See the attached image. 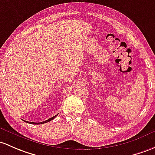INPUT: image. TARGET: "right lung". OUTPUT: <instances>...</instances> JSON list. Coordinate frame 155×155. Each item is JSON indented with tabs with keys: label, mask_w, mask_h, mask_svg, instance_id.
<instances>
[{
	"label": "right lung",
	"mask_w": 155,
	"mask_h": 155,
	"mask_svg": "<svg viewBox=\"0 0 155 155\" xmlns=\"http://www.w3.org/2000/svg\"><path fill=\"white\" fill-rule=\"evenodd\" d=\"M57 115H58V114H56V115H55V116H54V117H52L49 118V119L46 120L44 121V122H41V123H33V122H29V121H26V120H24V121H25V122L28 123V124H45V123H47V122H49V121H51V120H53V119H54V118H55V117H56V116H57Z\"/></svg>",
	"instance_id": "right-lung-1"
}]
</instances>
